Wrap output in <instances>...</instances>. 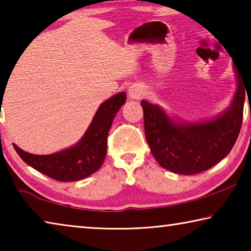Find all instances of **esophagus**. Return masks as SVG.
<instances>
[{
    "mask_svg": "<svg viewBox=\"0 0 251 251\" xmlns=\"http://www.w3.org/2000/svg\"><path fill=\"white\" fill-rule=\"evenodd\" d=\"M128 94L131 99H139L142 95V88L138 86H131L128 90Z\"/></svg>",
    "mask_w": 251,
    "mask_h": 251,
    "instance_id": "1",
    "label": "esophagus"
}]
</instances>
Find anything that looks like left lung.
<instances>
[{
  "mask_svg": "<svg viewBox=\"0 0 251 251\" xmlns=\"http://www.w3.org/2000/svg\"><path fill=\"white\" fill-rule=\"evenodd\" d=\"M233 67L237 76L235 96L230 107L214 120L178 124L158 105L142 100L146 141L161 167L194 175L211 168L230 152L241 128L247 92L239 70Z\"/></svg>",
  "mask_w": 251,
  "mask_h": 251,
  "instance_id": "8db88e82",
  "label": "left lung"
}]
</instances>
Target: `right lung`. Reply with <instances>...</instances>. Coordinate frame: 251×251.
Listing matches in <instances>:
<instances>
[{
    "label": "right lung",
    "instance_id": "1",
    "mask_svg": "<svg viewBox=\"0 0 251 251\" xmlns=\"http://www.w3.org/2000/svg\"><path fill=\"white\" fill-rule=\"evenodd\" d=\"M125 101L126 94L122 92L100 104L86 133L73 147L52 155L29 154L13 144L14 150L25 163L50 178L58 181L83 179L103 165L108 130Z\"/></svg>",
    "mask_w": 251,
    "mask_h": 251
}]
</instances>
